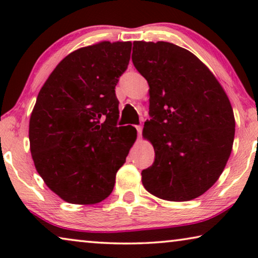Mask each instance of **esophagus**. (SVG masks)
I'll return each instance as SVG.
<instances>
[{"instance_id":"1","label":"esophagus","mask_w":258,"mask_h":258,"mask_svg":"<svg viewBox=\"0 0 258 258\" xmlns=\"http://www.w3.org/2000/svg\"><path fill=\"white\" fill-rule=\"evenodd\" d=\"M136 130H137V137H139V140H140L141 135H142V126L136 125Z\"/></svg>"}]
</instances>
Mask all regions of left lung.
Masks as SVG:
<instances>
[{
  "mask_svg": "<svg viewBox=\"0 0 258 258\" xmlns=\"http://www.w3.org/2000/svg\"><path fill=\"white\" fill-rule=\"evenodd\" d=\"M132 59L149 84L151 119L143 136L155 161L142 171L144 188L172 202L196 199L214 185L231 154L230 101L209 68L184 48L135 41Z\"/></svg>",
  "mask_w": 258,
  "mask_h": 258,
  "instance_id": "1",
  "label": "left lung"
}]
</instances>
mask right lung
Wrapping results in <instances>:
<instances>
[{
    "label": "right lung",
    "instance_id": "right-lung-1",
    "mask_svg": "<svg viewBox=\"0 0 258 258\" xmlns=\"http://www.w3.org/2000/svg\"><path fill=\"white\" fill-rule=\"evenodd\" d=\"M132 42L88 45L66 56L38 93L29 121L35 168L49 189L73 204L110 195L136 130L117 126L115 87L128 68Z\"/></svg>",
    "mask_w": 258,
    "mask_h": 258
}]
</instances>
